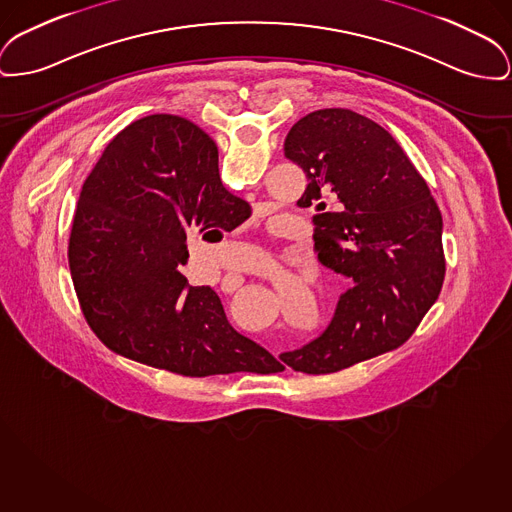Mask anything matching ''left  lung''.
<instances>
[{"label": "left lung", "instance_id": "8db88e82", "mask_svg": "<svg viewBox=\"0 0 512 512\" xmlns=\"http://www.w3.org/2000/svg\"><path fill=\"white\" fill-rule=\"evenodd\" d=\"M284 156L307 178L298 205L319 211V261L352 278L354 288L340 296L327 331L280 360L323 375L396 350L445 280L443 216L427 183L385 127L346 108L294 123Z\"/></svg>", "mask_w": 512, "mask_h": 512}]
</instances>
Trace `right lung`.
I'll list each match as a JSON object with an SVG mask.
<instances>
[{
	"mask_svg": "<svg viewBox=\"0 0 512 512\" xmlns=\"http://www.w3.org/2000/svg\"><path fill=\"white\" fill-rule=\"evenodd\" d=\"M249 212L222 185L218 149L195 123L156 114L120 131L83 183L67 253L100 342L183 377L282 371L228 323L211 286H191L178 271L189 234L220 236Z\"/></svg>",
	"mask_w": 512,
	"mask_h": 512,
	"instance_id": "add662e5",
	"label": "right lung"
}]
</instances>
